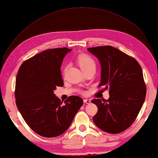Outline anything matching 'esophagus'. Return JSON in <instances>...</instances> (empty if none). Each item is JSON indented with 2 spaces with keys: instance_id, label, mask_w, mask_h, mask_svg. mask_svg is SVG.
Here are the masks:
<instances>
[{
  "instance_id": "obj_1",
  "label": "esophagus",
  "mask_w": 158,
  "mask_h": 158,
  "mask_svg": "<svg viewBox=\"0 0 158 158\" xmlns=\"http://www.w3.org/2000/svg\"><path fill=\"white\" fill-rule=\"evenodd\" d=\"M90 100L88 99H84V103H86V104H89L90 103Z\"/></svg>"
}]
</instances>
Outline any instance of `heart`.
Returning <instances> with one entry per match:
<instances>
[{"label": "heart", "mask_w": 158, "mask_h": 158, "mask_svg": "<svg viewBox=\"0 0 158 158\" xmlns=\"http://www.w3.org/2000/svg\"><path fill=\"white\" fill-rule=\"evenodd\" d=\"M77 62L80 65L81 69L84 72L90 68H95V63L94 60L92 57L87 55H79L77 58Z\"/></svg>", "instance_id": "1"}]
</instances>
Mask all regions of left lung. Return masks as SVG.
Returning a JSON list of instances; mask_svg holds the SVG:
<instances>
[{
    "label": "left lung",
    "mask_w": 158,
    "mask_h": 158,
    "mask_svg": "<svg viewBox=\"0 0 158 158\" xmlns=\"http://www.w3.org/2000/svg\"><path fill=\"white\" fill-rule=\"evenodd\" d=\"M101 64L99 87L109 89L107 100L94 99L98 112L93 121L101 130L123 132L135 121L144 102L146 87L140 65L133 57L111 46L88 48Z\"/></svg>",
    "instance_id": "obj_1"
}]
</instances>
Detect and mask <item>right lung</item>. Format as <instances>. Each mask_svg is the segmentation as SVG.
<instances>
[{"mask_svg":"<svg viewBox=\"0 0 158 158\" xmlns=\"http://www.w3.org/2000/svg\"><path fill=\"white\" fill-rule=\"evenodd\" d=\"M66 47L45 50L23 62L16 80V106L23 118L38 135L52 138L64 133L83 105V99L71 95L64 103L54 90L64 85L60 66Z\"/></svg>","mask_w":158,"mask_h":158,"instance_id":"right-lung-1","label":"right lung"}]
</instances>
